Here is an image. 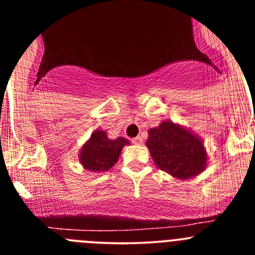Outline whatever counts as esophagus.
Masks as SVG:
<instances>
[{
	"label": "esophagus",
	"instance_id": "esophagus-1",
	"mask_svg": "<svg viewBox=\"0 0 255 255\" xmlns=\"http://www.w3.org/2000/svg\"><path fill=\"white\" fill-rule=\"evenodd\" d=\"M131 141L134 144H138V145H139V144L143 143V139H141V136H136V138H132Z\"/></svg>",
	"mask_w": 255,
	"mask_h": 255
}]
</instances>
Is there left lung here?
<instances>
[{
    "label": "left lung",
    "instance_id": "8db88e82",
    "mask_svg": "<svg viewBox=\"0 0 255 255\" xmlns=\"http://www.w3.org/2000/svg\"><path fill=\"white\" fill-rule=\"evenodd\" d=\"M145 145L157 167L177 179L197 176L206 167L207 153L198 136L180 125L163 121L150 129Z\"/></svg>",
    "mask_w": 255,
    "mask_h": 255
}]
</instances>
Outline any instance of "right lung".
Returning a JSON list of instances; mask_svg holds the SVG:
<instances>
[{
	"instance_id": "obj_1",
	"label": "right lung",
	"mask_w": 255,
	"mask_h": 255,
	"mask_svg": "<svg viewBox=\"0 0 255 255\" xmlns=\"http://www.w3.org/2000/svg\"><path fill=\"white\" fill-rule=\"evenodd\" d=\"M126 144H130L128 139L120 136L112 140L107 138L105 131L97 130L82 148L79 159L85 170L92 172L110 170L117 162L119 155Z\"/></svg>"
}]
</instances>
